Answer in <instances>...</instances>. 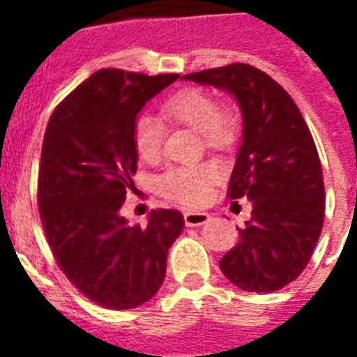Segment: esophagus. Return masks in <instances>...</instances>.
Masks as SVG:
<instances>
[{
	"mask_svg": "<svg viewBox=\"0 0 357 357\" xmlns=\"http://www.w3.org/2000/svg\"><path fill=\"white\" fill-rule=\"evenodd\" d=\"M211 220V216L207 213H202V211H185L184 213V222L188 227H198L204 225Z\"/></svg>",
	"mask_w": 357,
	"mask_h": 357,
	"instance_id": "obj_1",
	"label": "esophagus"
}]
</instances>
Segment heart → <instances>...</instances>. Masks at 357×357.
<instances>
[{
    "instance_id": "heart-1",
    "label": "heart",
    "mask_w": 357,
    "mask_h": 357,
    "mask_svg": "<svg viewBox=\"0 0 357 357\" xmlns=\"http://www.w3.org/2000/svg\"><path fill=\"white\" fill-rule=\"evenodd\" d=\"M160 114L166 121L200 132L204 143L214 150L232 146L241 132L238 112L230 107H218L216 98L204 89L178 91L160 103ZM132 139L143 162H159L164 151V125L159 119L139 116L134 123ZM220 176L222 172L213 162L173 166L157 178V191L175 204L197 207L209 200Z\"/></svg>"
}]
</instances>
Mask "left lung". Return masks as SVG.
<instances>
[{"mask_svg": "<svg viewBox=\"0 0 357 357\" xmlns=\"http://www.w3.org/2000/svg\"><path fill=\"white\" fill-rule=\"evenodd\" d=\"M185 80L234 94L243 143L227 197L254 204L238 245L220 261L223 275L245 291L284 288L307 266L326 216V189L313 135L293 98L248 64L189 73Z\"/></svg>", "mask_w": 357, "mask_h": 357, "instance_id": "obj_1", "label": "left lung"}]
</instances>
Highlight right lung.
Masks as SVG:
<instances>
[{"mask_svg": "<svg viewBox=\"0 0 357 357\" xmlns=\"http://www.w3.org/2000/svg\"><path fill=\"white\" fill-rule=\"evenodd\" d=\"M176 78L100 69L56 105L44 134L37 181L44 234L69 282L102 307L150 301L184 229L175 209L151 211L146 227L119 214L137 172L135 118Z\"/></svg>", "mask_w": 357, "mask_h": 357, "instance_id": "obj_1", "label": "right lung"}]
</instances>
